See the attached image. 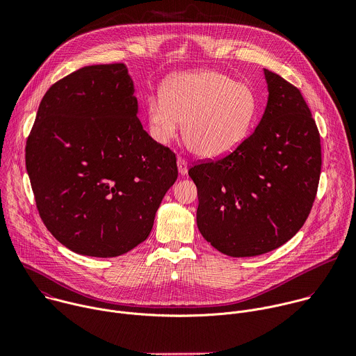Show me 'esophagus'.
Instances as JSON below:
<instances>
[{"label":"esophagus","instance_id":"obj_1","mask_svg":"<svg viewBox=\"0 0 356 356\" xmlns=\"http://www.w3.org/2000/svg\"><path fill=\"white\" fill-rule=\"evenodd\" d=\"M187 162H186V159L184 158H181V156H179L177 158V168H179V172H180V175H186L187 173Z\"/></svg>","mask_w":356,"mask_h":356}]
</instances>
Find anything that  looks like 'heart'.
I'll return each mask as SVG.
<instances>
[{
	"instance_id": "obj_1",
	"label": "heart",
	"mask_w": 356,
	"mask_h": 356,
	"mask_svg": "<svg viewBox=\"0 0 356 356\" xmlns=\"http://www.w3.org/2000/svg\"><path fill=\"white\" fill-rule=\"evenodd\" d=\"M146 113L156 140L173 139L183 122V139L193 154L217 159L246 138L255 97L249 87L220 72L187 73L168 81L163 97H149Z\"/></svg>"
}]
</instances>
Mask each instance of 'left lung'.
I'll return each instance as SVG.
<instances>
[{"instance_id":"8db88e82","label":"left lung","mask_w":356,"mask_h":356,"mask_svg":"<svg viewBox=\"0 0 356 356\" xmlns=\"http://www.w3.org/2000/svg\"><path fill=\"white\" fill-rule=\"evenodd\" d=\"M269 98L261 122L231 154L188 169L197 227L234 258L270 252L306 222L321 173V140L300 90L265 69Z\"/></svg>"}]
</instances>
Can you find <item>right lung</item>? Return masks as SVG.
Instances as JSON below:
<instances>
[{"label":"right lung","instance_id":"1","mask_svg":"<svg viewBox=\"0 0 356 356\" xmlns=\"http://www.w3.org/2000/svg\"><path fill=\"white\" fill-rule=\"evenodd\" d=\"M122 63L81 67L43 95L25 163L39 216L80 255L114 258L143 242L177 179L176 154L142 128Z\"/></svg>","mask_w":356,"mask_h":356}]
</instances>
